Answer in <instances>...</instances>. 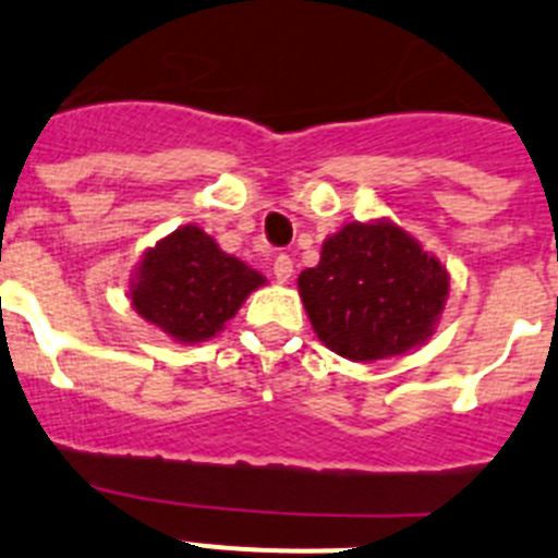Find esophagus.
Returning a JSON list of instances; mask_svg holds the SVG:
<instances>
[{
  "label": "esophagus",
  "mask_w": 558,
  "mask_h": 558,
  "mask_svg": "<svg viewBox=\"0 0 558 558\" xmlns=\"http://www.w3.org/2000/svg\"><path fill=\"white\" fill-rule=\"evenodd\" d=\"M272 272H275V278H278V283H286V280L291 278V272H294V264H291L289 255H278V258H275Z\"/></svg>",
  "instance_id": "1"
}]
</instances>
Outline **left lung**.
Returning <instances> with one entry per match:
<instances>
[{
    "mask_svg": "<svg viewBox=\"0 0 558 558\" xmlns=\"http://www.w3.org/2000/svg\"><path fill=\"white\" fill-rule=\"evenodd\" d=\"M314 333L350 361L403 355L430 339L450 275L389 219L350 222L328 235L319 264L298 278Z\"/></svg>",
    "mask_w": 558,
    "mask_h": 558,
    "instance_id": "obj_1",
    "label": "left lung"
}]
</instances>
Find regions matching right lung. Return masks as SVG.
Returning a JSON list of instances; mask_svg holds the SVG:
<instances>
[{
  "label": "right lung",
  "instance_id": "obj_1",
  "mask_svg": "<svg viewBox=\"0 0 558 558\" xmlns=\"http://www.w3.org/2000/svg\"><path fill=\"white\" fill-rule=\"evenodd\" d=\"M267 278L219 250L197 225H183L144 253L130 280V303L180 344L208 341Z\"/></svg>",
  "mask_w": 558,
  "mask_h": 558
}]
</instances>
